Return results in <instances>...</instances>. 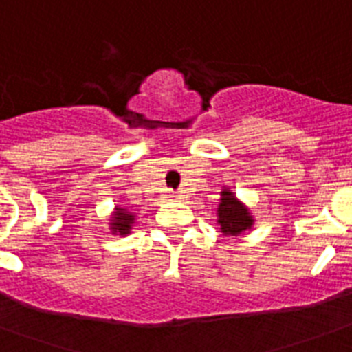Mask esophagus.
I'll return each mask as SVG.
<instances>
[{"label":"esophagus","instance_id":"obj_1","mask_svg":"<svg viewBox=\"0 0 352 352\" xmlns=\"http://www.w3.org/2000/svg\"><path fill=\"white\" fill-rule=\"evenodd\" d=\"M171 199H179V195H175V193H170Z\"/></svg>","mask_w":352,"mask_h":352}]
</instances>
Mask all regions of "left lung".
<instances>
[{"mask_svg":"<svg viewBox=\"0 0 352 352\" xmlns=\"http://www.w3.org/2000/svg\"><path fill=\"white\" fill-rule=\"evenodd\" d=\"M217 225L221 226V232L226 235H239L243 232L250 230L252 225H254V217L250 215L248 208L235 197L228 188L221 192Z\"/></svg>","mask_w":352,"mask_h":352,"instance_id":"obj_1","label":"left lung"}]
</instances>
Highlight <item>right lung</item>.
Instances as JSON below:
<instances>
[{
    "instance_id": "add662e5",
    "label": "right lung",
    "mask_w": 352,
    "mask_h": 352,
    "mask_svg": "<svg viewBox=\"0 0 352 352\" xmlns=\"http://www.w3.org/2000/svg\"><path fill=\"white\" fill-rule=\"evenodd\" d=\"M133 223H135V215L131 212H127L126 208L117 206L111 217V232L118 235H127L131 232Z\"/></svg>"
}]
</instances>
